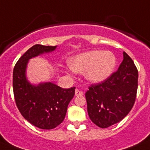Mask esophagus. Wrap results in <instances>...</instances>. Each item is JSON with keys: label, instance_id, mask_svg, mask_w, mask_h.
<instances>
[{"label": "esophagus", "instance_id": "1", "mask_svg": "<svg viewBox=\"0 0 150 150\" xmlns=\"http://www.w3.org/2000/svg\"><path fill=\"white\" fill-rule=\"evenodd\" d=\"M83 92L81 91H80V90L78 89H76L75 90V96H83Z\"/></svg>", "mask_w": 150, "mask_h": 150}]
</instances>
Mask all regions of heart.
Listing matches in <instances>:
<instances>
[{
    "instance_id": "b5f03b06",
    "label": "heart",
    "mask_w": 150,
    "mask_h": 150,
    "mask_svg": "<svg viewBox=\"0 0 150 150\" xmlns=\"http://www.w3.org/2000/svg\"><path fill=\"white\" fill-rule=\"evenodd\" d=\"M69 65L75 72L84 73L86 71L87 80L98 83L105 81L113 74L117 66V59L110 51L92 50L74 57Z\"/></svg>"
}]
</instances>
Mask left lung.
<instances>
[{"instance_id": "8db88e82", "label": "left lung", "mask_w": 150, "mask_h": 150, "mask_svg": "<svg viewBox=\"0 0 150 150\" xmlns=\"http://www.w3.org/2000/svg\"><path fill=\"white\" fill-rule=\"evenodd\" d=\"M123 58L117 72L103 82L91 84L86 92L90 120L101 128L120 122L135 103L138 69L125 52H123Z\"/></svg>"}]
</instances>
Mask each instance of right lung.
<instances>
[{"label": "right lung", "instance_id": "add662e5", "mask_svg": "<svg viewBox=\"0 0 150 150\" xmlns=\"http://www.w3.org/2000/svg\"><path fill=\"white\" fill-rule=\"evenodd\" d=\"M56 47L32 46L17 61L13 70V91L17 108L28 122L44 130L55 128L64 121L75 87L63 88L50 82L32 85L25 72L29 59L53 51Z\"/></svg>", "mask_w": 150, "mask_h": 150}]
</instances>
